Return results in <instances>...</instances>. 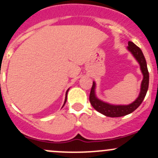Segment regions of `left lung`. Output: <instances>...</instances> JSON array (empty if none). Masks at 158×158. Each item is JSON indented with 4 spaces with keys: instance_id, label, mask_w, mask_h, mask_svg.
Listing matches in <instances>:
<instances>
[{
    "instance_id": "1",
    "label": "left lung",
    "mask_w": 158,
    "mask_h": 158,
    "mask_svg": "<svg viewBox=\"0 0 158 158\" xmlns=\"http://www.w3.org/2000/svg\"><path fill=\"white\" fill-rule=\"evenodd\" d=\"M127 50L131 53L137 61L139 63L140 71L143 76L141 85H140V94H139L138 98L131 104H127V105H114V104H110L101 101L97 98L96 94H95L96 84L94 81L91 90H90L89 100L95 110L107 117L118 118V117L125 116V115L132 113L141 104L142 101H143L145 96H146L147 91H148V85H149V73H148V66H147V62L144 56H143L141 50L131 41L128 42Z\"/></svg>"
}]
</instances>
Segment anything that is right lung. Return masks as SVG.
<instances>
[{
    "mask_svg": "<svg viewBox=\"0 0 158 158\" xmlns=\"http://www.w3.org/2000/svg\"><path fill=\"white\" fill-rule=\"evenodd\" d=\"M68 90H69V89H68V90H67V92H66V96H65V101H64V103L63 107H64V106L65 103H66V101H67V97H68Z\"/></svg>",
    "mask_w": 158,
    "mask_h": 158,
    "instance_id": "right-lung-1",
    "label": "right lung"
}]
</instances>
